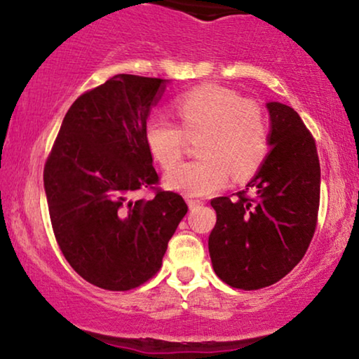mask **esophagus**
<instances>
[{"mask_svg":"<svg viewBox=\"0 0 359 359\" xmlns=\"http://www.w3.org/2000/svg\"><path fill=\"white\" fill-rule=\"evenodd\" d=\"M204 203L201 199H188V205H189V209H196V208H199V205H203Z\"/></svg>","mask_w":359,"mask_h":359,"instance_id":"obj_1","label":"esophagus"}]
</instances>
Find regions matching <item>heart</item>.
Wrapping results in <instances>:
<instances>
[{
	"instance_id": "obj_1",
	"label": "heart",
	"mask_w": 359,
	"mask_h": 359,
	"mask_svg": "<svg viewBox=\"0 0 359 359\" xmlns=\"http://www.w3.org/2000/svg\"><path fill=\"white\" fill-rule=\"evenodd\" d=\"M180 125L154 117L145 126V144L161 168L170 170L183 154L184 135L198 137V160L166 175L168 188L186 196H205L235 176L252 175L268 154V122L257 102L219 85H201L175 100Z\"/></svg>"
}]
</instances>
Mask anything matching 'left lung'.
I'll use <instances>...</instances> for the list:
<instances>
[{
	"mask_svg": "<svg viewBox=\"0 0 359 359\" xmlns=\"http://www.w3.org/2000/svg\"><path fill=\"white\" fill-rule=\"evenodd\" d=\"M269 154L233 196L210 201L214 271L229 286L255 291L286 276L306 255L320 203L316 140L292 107L268 102Z\"/></svg>",
	"mask_w": 359,
	"mask_h": 359,
	"instance_id": "8db88e82",
	"label": "left lung"
}]
</instances>
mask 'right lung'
I'll return each instance as SVG.
<instances>
[{
	"label": "right lung",
	"mask_w": 359,
	"mask_h": 359,
	"mask_svg": "<svg viewBox=\"0 0 359 359\" xmlns=\"http://www.w3.org/2000/svg\"><path fill=\"white\" fill-rule=\"evenodd\" d=\"M166 80L116 75L83 93L63 117L43 168L57 243L70 266L107 291L149 281L188 212L178 193L156 188L145 144L151 106ZM151 189L150 200L136 193Z\"/></svg>",
	"instance_id": "add662e5"
}]
</instances>
